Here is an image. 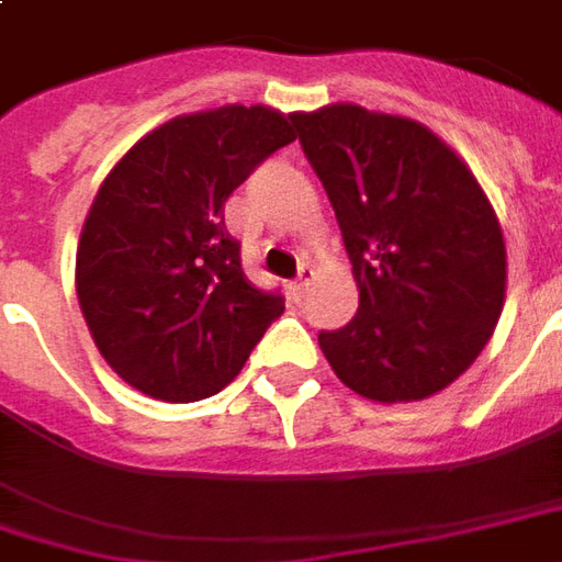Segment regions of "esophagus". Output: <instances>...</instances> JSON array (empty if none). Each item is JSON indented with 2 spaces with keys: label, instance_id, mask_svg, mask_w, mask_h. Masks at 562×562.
<instances>
[{
  "label": "esophagus",
  "instance_id": "1",
  "mask_svg": "<svg viewBox=\"0 0 562 562\" xmlns=\"http://www.w3.org/2000/svg\"><path fill=\"white\" fill-rule=\"evenodd\" d=\"M310 282H313V268H310V265H301L297 277H294L292 285H289V292H292L294 301H297V297H304V292H307Z\"/></svg>",
  "mask_w": 562,
  "mask_h": 562
}]
</instances>
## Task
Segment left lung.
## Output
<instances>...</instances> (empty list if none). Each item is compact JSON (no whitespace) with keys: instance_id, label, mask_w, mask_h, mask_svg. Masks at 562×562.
I'll return each mask as SVG.
<instances>
[{"instance_id":"obj_1","label":"left lung","mask_w":562,"mask_h":562,"mask_svg":"<svg viewBox=\"0 0 562 562\" xmlns=\"http://www.w3.org/2000/svg\"><path fill=\"white\" fill-rule=\"evenodd\" d=\"M292 124L359 282L356 316L319 331L322 352L371 402L429 398L477 359L499 322L496 213L472 170L417 121L340 103Z\"/></svg>"}]
</instances>
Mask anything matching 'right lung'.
I'll list each match as a JSON object with an SVG mask.
<instances>
[{
	"label": "right lung",
	"instance_id": "1",
	"mask_svg": "<svg viewBox=\"0 0 562 562\" xmlns=\"http://www.w3.org/2000/svg\"><path fill=\"white\" fill-rule=\"evenodd\" d=\"M294 143L265 105L182 115L105 176L76 258L78 304L105 362L160 402L225 390L280 319L285 297L243 273L225 200Z\"/></svg>",
	"mask_w": 562,
	"mask_h": 562
}]
</instances>
